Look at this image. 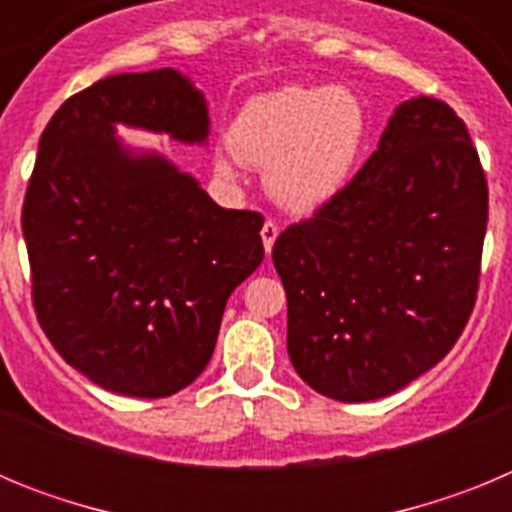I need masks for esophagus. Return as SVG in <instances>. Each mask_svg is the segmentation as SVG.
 I'll list each match as a JSON object with an SVG mask.
<instances>
[{
    "label": "esophagus",
    "instance_id": "34e87169",
    "mask_svg": "<svg viewBox=\"0 0 512 512\" xmlns=\"http://www.w3.org/2000/svg\"><path fill=\"white\" fill-rule=\"evenodd\" d=\"M277 235H279V225L274 223V220H266L264 228H261V241H264L266 256H269L271 248H274V241H277Z\"/></svg>",
    "mask_w": 512,
    "mask_h": 512
}]
</instances>
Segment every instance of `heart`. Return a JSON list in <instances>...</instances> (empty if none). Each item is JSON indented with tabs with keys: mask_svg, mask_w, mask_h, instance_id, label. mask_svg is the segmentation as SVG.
<instances>
[{
	"mask_svg": "<svg viewBox=\"0 0 512 512\" xmlns=\"http://www.w3.org/2000/svg\"><path fill=\"white\" fill-rule=\"evenodd\" d=\"M369 140V112L346 87H289L256 94L228 130L241 164L264 169L266 192L289 212H315L348 187ZM217 174L235 179L233 158Z\"/></svg>",
	"mask_w": 512,
	"mask_h": 512,
	"instance_id": "heart-1",
	"label": "heart"
}]
</instances>
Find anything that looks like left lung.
<instances>
[{
    "mask_svg": "<svg viewBox=\"0 0 512 512\" xmlns=\"http://www.w3.org/2000/svg\"><path fill=\"white\" fill-rule=\"evenodd\" d=\"M485 230L467 125L438 99L397 104L351 184L271 251L302 382L369 402L433 369L472 315Z\"/></svg>",
    "mask_w": 512,
    "mask_h": 512,
    "instance_id": "1",
    "label": "left lung"
}]
</instances>
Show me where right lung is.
Returning a JSON list of instances; mask_svg holds the SVG:
<instances>
[{"instance_id":"obj_1","label":"right lung","mask_w":512,"mask_h":512,"mask_svg":"<svg viewBox=\"0 0 512 512\" xmlns=\"http://www.w3.org/2000/svg\"><path fill=\"white\" fill-rule=\"evenodd\" d=\"M207 99L176 69L74 94L38 143L22 205L33 300L58 354L102 390L169 397L205 372L225 302L264 261V217L225 210L117 128L207 146Z\"/></svg>"}]
</instances>
